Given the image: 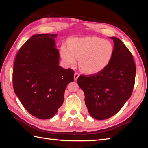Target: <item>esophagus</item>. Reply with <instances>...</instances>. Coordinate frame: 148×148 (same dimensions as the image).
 <instances>
[{
  "label": "esophagus",
  "instance_id": "esophagus-1",
  "mask_svg": "<svg viewBox=\"0 0 148 148\" xmlns=\"http://www.w3.org/2000/svg\"><path fill=\"white\" fill-rule=\"evenodd\" d=\"M79 77V74L78 73H77V72H75V75H74L75 80H77V79Z\"/></svg>",
  "mask_w": 148,
  "mask_h": 148
}]
</instances>
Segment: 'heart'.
<instances>
[{
	"label": "heart",
	"mask_w": 148,
	"mask_h": 148,
	"mask_svg": "<svg viewBox=\"0 0 148 148\" xmlns=\"http://www.w3.org/2000/svg\"><path fill=\"white\" fill-rule=\"evenodd\" d=\"M112 44L107 40L98 37L71 38L68 47H61L62 59L66 64L75 63L79 59V66L88 73H96L109 64L113 55Z\"/></svg>",
	"instance_id": "obj_1"
}]
</instances>
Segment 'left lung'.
Returning <instances> with one entry per match:
<instances>
[{
  "mask_svg": "<svg viewBox=\"0 0 148 148\" xmlns=\"http://www.w3.org/2000/svg\"><path fill=\"white\" fill-rule=\"evenodd\" d=\"M109 64L93 75H80L77 82L84 93L89 114L96 120L112 117L130 97L135 84L136 66L133 57L117 38Z\"/></svg>",
  "mask_w": 148,
  "mask_h": 148,
  "instance_id": "left-lung-1",
  "label": "left lung"
}]
</instances>
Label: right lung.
I'll list each match as a JSON object with an SVG mask.
<instances>
[{"instance_id":"1","label":"right lung","mask_w":148,"mask_h":148,"mask_svg":"<svg viewBox=\"0 0 148 148\" xmlns=\"http://www.w3.org/2000/svg\"><path fill=\"white\" fill-rule=\"evenodd\" d=\"M57 34L32 36L18 52L13 70L15 93L28 112L40 119L53 117L62 105L74 71L59 66Z\"/></svg>"}]
</instances>
